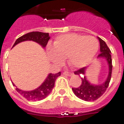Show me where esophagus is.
Masks as SVG:
<instances>
[{
    "mask_svg": "<svg viewBox=\"0 0 124 124\" xmlns=\"http://www.w3.org/2000/svg\"><path fill=\"white\" fill-rule=\"evenodd\" d=\"M63 75H65V76H71L73 75V74H72V73H71V72H67V71L63 72Z\"/></svg>",
    "mask_w": 124,
    "mask_h": 124,
    "instance_id": "34e87169",
    "label": "esophagus"
}]
</instances>
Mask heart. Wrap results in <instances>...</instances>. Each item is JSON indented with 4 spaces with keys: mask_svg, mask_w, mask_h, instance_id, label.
Listing matches in <instances>:
<instances>
[{
    "mask_svg": "<svg viewBox=\"0 0 124 124\" xmlns=\"http://www.w3.org/2000/svg\"><path fill=\"white\" fill-rule=\"evenodd\" d=\"M53 46V48H48L50 59L60 65L62 59L67 58L68 65L74 68L85 66L93 59L99 49V42L95 38L76 33L59 36Z\"/></svg>",
    "mask_w": 124,
    "mask_h": 124,
    "instance_id": "obj_1",
    "label": "heart"
}]
</instances>
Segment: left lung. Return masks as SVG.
I'll use <instances>...</instances> for the list:
<instances>
[{
	"label": "left lung",
	"instance_id": "8db88e82",
	"mask_svg": "<svg viewBox=\"0 0 124 124\" xmlns=\"http://www.w3.org/2000/svg\"><path fill=\"white\" fill-rule=\"evenodd\" d=\"M99 43H100V52L101 54L99 55L98 57H104L107 59L108 64V75L107 78L105 80L104 83L100 85H94L92 84L90 82H88L85 76L82 79V84L80 87L76 88H72L74 93L76 95L78 98L82 99L85 101H95L105 92L107 89L108 84L110 81L112 74V65L111 52L108 47L105 43V42L102 39L98 37ZM85 69L86 67L81 68L78 70L74 72V74L80 75V74H85Z\"/></svg>",
	"mask_w": 124,
	"mask_h": 124
}]
</instances>
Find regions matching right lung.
<instances>
[{"instance_id":"right-lung-1","label":"right lung","mask_w":124,"mask_h":124,"mask_svg":"<svg viewBox=\"0 0 124 124\" xmlns=\"http://www.w3.org/2000/svg\"><path fill=\"white\" fill-rule=\"evenodd\" d=\"M50 39V37L48 33L39 32V31L31 32L24 34L17 39L13 47L23 41L32 40L39 43L43 48H45ZM60 75H61V72H59L56 74L50 73L48 74V77L46 78L43 83L38 88L32 91H23L17 87L16 88V90L23 97L27 99L29 101H40L45 99L51 93L54 87L55 82L57 78V77ZM12 84L15 86L14 84L13 83Z\"/></svg>"}]
</instances>
